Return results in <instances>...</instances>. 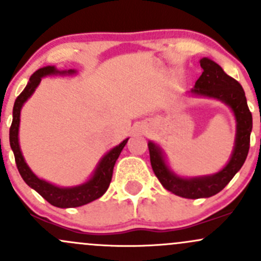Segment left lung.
Listing matches in <instances>:
<instances>
[{"label": "left lung", "mask_w": 261, "mask_h": 261, "mask_svg": "<svg viewBox=\"0 0 261 261\" xmlns=\"http://www.w3.org/2000/svg\"><path fill=\"white\" fill-rule=\"evenodd\" d=\"M200 66L204 71L197 79L191 92L194 95L216 98L226 103L232 110L237 120L235 146L229 163L223 170L214 175L186 179L175 175L167 167L163 150L158 145L151 141L147 144L152 170L161 185L175 195L186 199L210 197L223 190L245 163L253 128V116L248 108L245 92L239 82L226 75L220 66L206 57L200 60Z\"/></svg>", "instance_id": "obj_1"}]
</instances>
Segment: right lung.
I'll list each match as a JSON object with an SVG mask.
<instances>
[{
	"label": "right lung",
	"instance_id": "1",
	"mask_svg": "<svg viewBox=\"0 0 261 261\" xmlns=\"http://www.w3.org/2000/svg\"><path fill=\"white\" fill-rule=\"evenodd\" d=\"M75 70L68 71H59L54 67V66H46V67L40 68L34 75L30 77L29 84L26 85L23 91L17 96L13 105L12 112V123L10 127V145L12 149L13 155H15L16 165H17L18 172L23 179L24 182L36 190L41 196L45 200H47L51 205L56 207H77L86 205L89 202L94 201L98 199L106 193L109 189L110 182L112 179V171H114L115 163H116L117 158L121 153L123 146L126 145L128 139L123 140L120 145L115 146L110 151L101 159L96 167L94 175L91 179L87 180L86 182L81 184L79 186H73V188H59L56 185L47 182V181L38 179L36 175L31 171L29 165L24 161L23 156H22L20 144H18V127H20V114L21 109L23 103L30 98V96L35 92L38 84L41 82V79L45 77L47 75H55V73H75Z\"/></svg>",
	"mask_w": 261,
	"mask_h": 261
}]
</instances>
